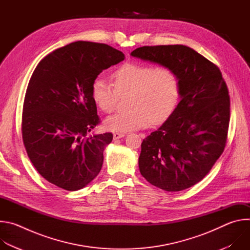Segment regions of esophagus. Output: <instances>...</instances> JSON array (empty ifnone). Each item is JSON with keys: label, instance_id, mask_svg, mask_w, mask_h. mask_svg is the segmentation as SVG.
Instances as JSON below:
<instances>
[{"label": "esophagus", "instance_id": "34e87169", "mask_svg": "<svg viewBox=\"0 0 250 250\" xmlns=\"http://www.w3.org/2000/svg\"><path fill=\"white\" fill-rule=\"evenodd\" d=\"M125 134L123 132H115L114 133V139H119L121 137H124Z\"/></svg>", "mask_w": 250, "mask_h": 250}]
</instances>
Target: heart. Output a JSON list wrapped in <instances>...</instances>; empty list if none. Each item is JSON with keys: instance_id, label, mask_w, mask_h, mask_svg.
<instances>
[{"instance_id": "1", "label": "heart", "mask_w": 250, "mask_h": 250, "mask_svg": "<svg viewBox=\"0 0 250 250\" xmlns=\"http://www.w3.org/2000/svg\"><path fill=\"white\" fill-rule=\"evenodd\" d=\"M114 87L102 78L92 82L91 95L98 108L113 113L120 98H126L128 111L106 118V129L126 132L144 128L150 122L160 125L176 110L180 100V80L167 66L128 62L112 75Z\"/></svg>"}]
</instances>
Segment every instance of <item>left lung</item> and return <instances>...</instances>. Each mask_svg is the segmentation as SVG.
I'll return each instance as SVG.
<instances>
[{
    "label": "left lung",
    "instance_id": "8db88e82",
    "mask_svg": "<svg viewBox=\"0 0 250 250\" xmlns=\"http://www.w3.org/2000/svg\"><path fill=\"white\" fill-rule=\"evenodd\" d=\"M131 56L167 66L180 80L172 116L141 144L138 166L155 187L178 192L200 182L225 150L229 95L219 67L181 44L138 47Z\"/></svg>",
    "mask_w": 250,
    "mask_h": 250
}]
</instances>
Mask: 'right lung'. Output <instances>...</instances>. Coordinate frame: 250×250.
Instances as JSON below:
<instances>
[{"label":"right lung","instance_id":"1","mask_svg":"<svg viewBox=\"0 0 250 250\" xmlns=\"http://www.w3.org/2000/svg\"><path fill=\"white\" fill-rule=\"evenodd\" d=\"M124 59L108 44L76 42L52 51L34 69L23 101L22 141L49 183L77 191L101 171L113 134L87 136L100 124L91 86L103 70Z\"/></svg>","mask_w":250,"mask_h":250}]
</instances>
